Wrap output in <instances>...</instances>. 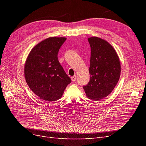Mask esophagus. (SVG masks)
<instances>
[{"mask_svg": "<svg viewBox=\"0 0 146 146\" xmlns=\"http://www.w3.org/2000/svg\"><path fill=\"white\" fill-rule=\"evenodd\" d=\"M76 78H77V76L76 75H75L73 77H71V80L72 82H75L76 80Z\"/></svg>", "mask_w": 146, "mask_h": 146, "instance_id": "1", "label": "esophagus"}]
</instances>
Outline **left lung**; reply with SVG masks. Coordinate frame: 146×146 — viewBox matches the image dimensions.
<instances>
[{"mask_svg": "<svg viewBox=\"0 0 146 146\" xmlns=\"http://www.w3.org/2000/svg\"><path fill=\"white\" fill-rule=\"evenodd\" d=\"M88 40L91 47L90 79L83 89L88 98L99 100L108 96L117 85L120 61L114 48L104 39L91 37Z\"/></svg>", "mask_w": 146, "mask_h": 146, "instance_id": "1", "label": "left lung"}]
</instances>
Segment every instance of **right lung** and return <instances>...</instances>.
Segmentation results:
<instances>
[{
	"label": "right lung",
	"mask_w": 146,
	"mask_h": 146,
	"mask_svg": "<svg viewBox=\"0 0 146 146\" xmlns=\"http://www.w3.org/2000/svg\"><path fill=\"white\" fill-rule=\"evenodd\" d=\"M66 39L63 37L44 39L32 48L26 60V82L35 94L45 101L61 98L71 82L58 60L59 49Z\"/></svg>",
	"instance_id": "right-lung-1"
}]
</instances>
